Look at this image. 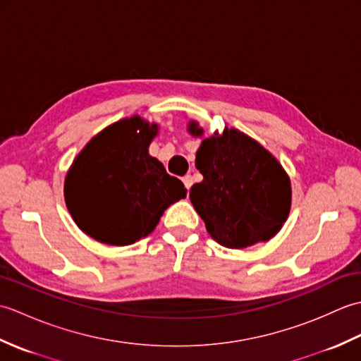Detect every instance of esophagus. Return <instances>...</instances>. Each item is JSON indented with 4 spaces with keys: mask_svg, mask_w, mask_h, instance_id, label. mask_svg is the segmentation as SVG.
<instances>
[{
    "mask_svg": "<svg viewBox=\"0 0 361 361\" xmlns=\"http://www.w3.org/2000/svg\"><path fill=\"white\" fill-rule=\"evenodd\" d=\"M183 183H185V186H186V189L189 190V189H190V186H192V176H190V175H186V176H183Z\"/></svg>",
    "mask_w": 361,
    "mask_h": 361,
    "instance_id": "1",
    "label": "esophagus"
}]
</instances>
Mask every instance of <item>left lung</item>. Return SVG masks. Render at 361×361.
Segmentation results:
<instances>
[{"instance_id": "left-lung-1", "label": "left lung", "mask_w": 361, "mask_h": 361, "mask_svg": "<svg viewBox=\"0 0 361 361\" xmlns=\"http://www.w3.org/2000/svg\"><path fill=\"white\" fill-rule=\"evenodd\" d=\"M188 132L203 136L197 121H189ZM195 167L203 181L190 188V203L221 247L242 250L281 231L291 209V183L264 145L225 127L202 141Z\"/></svg>"}]
</instances>
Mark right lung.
<instances>
[{"instance_id": "obj_1", "label": "right lung", "mask_w": 361, "mask_h": 361, "mask_svg": "<svg viewBox=\"0 0 361 361\" xmlns=\"http://www.w3.org/2000/svg\"><path fill=\"white\" fill-rule=\"evenodd\" d=\"M157 122L133 114L105 127L74 158L65 176L66 208L83 233L126 247L157 228L186 188L149 153Z\"/></svg>"}]
</instances>
